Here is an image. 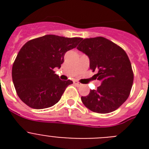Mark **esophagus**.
Returning a JSON list of instances; mask_svg holds the SVG:
<instances>
[{
    "label": "esophagus",
    "mask_w": 149,
    "mask_h": 149,
    "mask_svg": "<svg viewBox=\"0 0 149 149\" xmlns=\"http://www.w3.org/2000/svg\"><path fill=\"white\" fill-rule=\"evenodd\" d=\"M74 85H76V86H81V84H80V83H79V82H77V81H74Z\"/></svg>",
    "instance_id": "esophagus-1"
}]
</instances>
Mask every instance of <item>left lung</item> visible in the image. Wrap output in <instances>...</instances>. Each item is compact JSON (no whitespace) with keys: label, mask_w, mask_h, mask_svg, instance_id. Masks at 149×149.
<instances>
[{"label":"left lung","mask_w":149,"mask_h":149,"mask_svg":"<svg viewBox=\"0 0 149 149\" xmlns=\"http://www.w3.org/2000/svg\"><path fill=\"white\" fill-rule=\"evenodd\" d=\"M77 49L87 55L89 67L98 73L93 77L101 82L98 89L82 96L83 104L98 113L118 109L127 99L134 81L131 62L125 51L104 37L84 39Z\"/></svg>","instance_id":"obj_1"}]
</instances>
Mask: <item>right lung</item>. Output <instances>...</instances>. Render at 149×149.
Here are the masks:
<instances>
[{
    "label": "right lung",
    "instance_id": "obj_1",
    "mask_svg": "<svg viewBox=\"0 0 149 149\" xmlns=\"http://www.w3.org/2000/svg\"><path fill=\"white\" fill-rule=\"evenodd\" d=\"M82 38L45 35L28 41L13 63L12 77L17 95L31 108L52 107L61 98L72 81H61L54 68L61 67L67 51Z\"/></svg>",
    "mask_w": 149,
    "mask_h": 149
}]
</instances>
